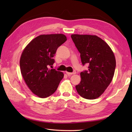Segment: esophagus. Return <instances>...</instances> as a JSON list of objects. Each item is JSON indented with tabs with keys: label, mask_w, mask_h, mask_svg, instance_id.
<instances>
[{
	"label": "esophagus",
	"mask_w": 132,
	"mask_h": 132,
	"mask_svg": "<svg viewBox=\"0 0 132 132\" xmlns=\"http://www.w3.org/2000/svg\"><path fill=\"white\" fill-rule=\"evenodd\" d=\"M76 73V72L75 71H73V72H72V73H70V72H66V74L68 75V76H71V75H75Z\"/></svg>",
	"instance_id": "34e87169"
}]
</instances>
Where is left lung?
Wrapping results in <instances>:
<instances>
[{"label":"left lung","mask_w":132,"mask_h":132,"mask_svg":"<svg viewBox=\"0 0 132 132\" xmlns=\"http://www.w3.org/2000/svg\"><path fill=\"white\" fill-rule=\"evenodd\" d=\"M71 38L80 53L82 65H88L87 70L80 73L81 81L76 88L82 98L96 99L112 80L116 67L115 55L108 45L96 35L73 34Z\"/></svg>","instance_id":"8db88e82"}]
</instances>
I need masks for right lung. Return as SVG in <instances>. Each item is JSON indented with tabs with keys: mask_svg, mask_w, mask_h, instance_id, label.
Instances as JSON below:
<instances>
[{
	"mask_svg": "<svg viewBox=\"0 0 132 132\" xmlns=\"http://www.w3.org/2000/svg\"><path fill=\"white\" fill-rule=\"evenodd\" d=\"M67 40L62 34L41 35L35 38L24 49L20 66L26 84L40 98L49 97L57 90L64 75L55 69L53 57L57 48Z\"/></svg>",
	"mask_w": 132,
	"mask_h": 132,
	"instance_id": "add662e5",
	"label": "right lung"
}]
</instances>
